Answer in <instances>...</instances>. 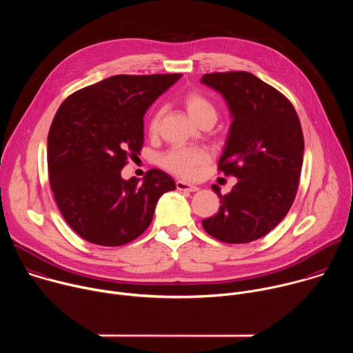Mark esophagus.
I'll list each match as a JSON object with an SVG mask.
<instances>
[{"label":"esophagus","mask_w":353,"mask_h":353,"mask_svg":"<svg viewBox=\"0 0 353 353\" xmlns=\"http://www.w3.org/2000/svg\"><path fill=\"white\" fill-rule=\"evenodd\" d=\"M176 187H177V190H180V191H191V192L199 190L196 185L190 184V183H185V181H181V180H177V181H176Z\"/></svg>","instance_id":"esophagus-1"}]
</instances>
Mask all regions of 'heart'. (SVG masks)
I'll use <instances>...</instances> for the list:
<instances>
[{
	"label": "heart",
	"mask_w": 353,
	"mask_h": 353,
	"mask_svg": "<svg viewBox=\"0 0 353 353\" xmlns=\"http://www.w3.org/2000/svg\"><path fill=\"white\" fill-rule=\"evenodd\" d=\"M181 103L187 110L188 116L199 125L204 123H215L218 119V109L212 100L199 90H188L183 94ZM162 117V110L158 109L150 116L148 121L149 134H157L159 130ZM210 155L203 148H187L177 146L169 149L159 158L161 166L170 170L172 173L181 176L184 179H192L198 174L199 169L203 168Z\"/></svg>",
	"instance_id": "obj_1"
}]
</instances>
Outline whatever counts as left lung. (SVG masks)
<instances>
[{"instance_id": "obj_1", "label": "left lung", "mask_w": 353, "mask_h": 353, "mask_svg": "<svg viewBox=\"0 0 353 353\" xmlns=\"http://www.w3.org/2000/svg\"><path fill=\"white\" fill-rule=\"evenodd\" d=\"M201 82L218 90L233 121L218 170L239 179L222 195L218 214L204 219L212 237L250 243L270 233L289 212L303 165L305 139L290 100L245 71L211 72Z\"/></svg>"}]
</instances>
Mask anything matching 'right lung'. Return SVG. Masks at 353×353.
Wrapping results in <instances>:
<instances>
[{"label":"right lung","mask_w":353,"mask_h":353,"mask_svg":"<svg viewBox=\"0 0 353 353\" xmlns=\"http://www.w3.org/2000/svg\"><path fill=\"white\" fill-rule=\"evenodd\" d=\"M181 74L114 75L70 94L47 137L50 187L71 229L89 243L116 247L141 236L158 199L176 188L159 169L143 181L121 179L143 143V114Z\"/></svg>","instance_id":"right-lung-1"}]
</instances>
